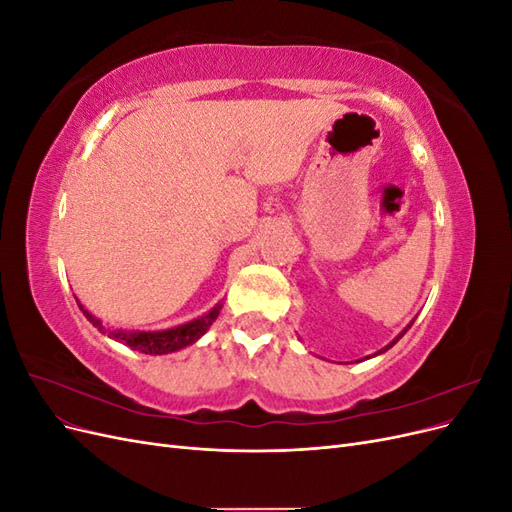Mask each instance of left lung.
<instances>
[{
    "label": "left lung",
    "mask_w": 512,
    "mask_h": 512,
    "mask_svg": "<svg viewBox=\"0 0 512 512\" xmlns=\"http://www.w3.org/2000/svg\"><path fill=\"white\" fill-rule=\"evenodd\" d=\"M408 329H410V327H408ZM408 329H406V331H408ZM406 331H404V333H406ZM404 333H401V335H404ZM401 335H399V337H401ZM399 337H397V339H393V342H391V344H389V346H386V348H382V350H380V352H384V350H389V348H391V346H393V344H397V342H399Z\"/></svg>",
    "instance_id": "8db88e82"
}]
</instances>
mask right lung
Segmentation results:
<instances>
[{"mask_svg":"<svg viewBox=\"0 0 512 512\" xmlns=\"http://www.w3.org/2000/svg\"><path fill=\"white\" fill-rule=\"evenodd\" d=\"M81 312L85 314V318L94 324V327H98V331L102 333H108V337L117 339V342H123L126 346H130L132 350H138V352H145V354H168V352H175V350H181L185 346L194 344L196 339L200 335H205V331L211 327V322L218 318L220 309H222V303L215 305L209 314L200 316L198 320H192L188 324H181V327H175V329H166V331H153V333H119V331H106L102 327V322L91 316L87 309L79 303Z\"/></svg>","mask_w":512,"mask_h":512,"instance_id":"add662e5","label":"right lung"}]
</instances>
